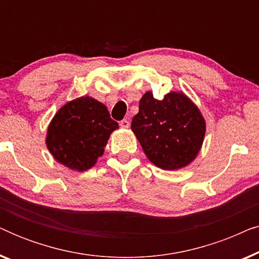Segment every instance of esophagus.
Listing matches in <instances>:
<instances>
[{
  "label": "esophagus",
  "mask_w": 259,
  "mask_h": 259,
  "mask_svg": "<svg viewBox=\"0 0 259 259\" xmlns=\"http://www.w3.org/2000/svg\"><path fill=\"white\" fill-rule=\"evenodd\" d=\"M119 125L121 126L122 128H128V127H130V121L127 119H123V120H121V121H120Z\"/></svg>",
  "instance_id": "esophagus-1"
}]
</instances>
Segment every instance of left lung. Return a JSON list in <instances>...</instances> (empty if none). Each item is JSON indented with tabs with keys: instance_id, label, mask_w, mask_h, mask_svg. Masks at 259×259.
Instances as JSON below:
<instances>
[{
	"instance_id": "8db88e82",
	"label": "left lung",
	"mask_w": 259,
	"mask_h": 259,
	"mask_svg": "<svg viewBox=\"0 0 259 259\" xmlns=\"http://www.w3.org/2000/svg\"><path fill=\"white\" fill-rule=\"evenodd\" d=\"M132 131L145 154L162 169L182 168L196 158L205 136V121L199 109L183 93L166 94L162 100L151 92L139 102Z\"/></svg>"
}]
</instances>
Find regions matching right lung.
<instances>
[{
  "mask_svg": "<svg viewBox=\"0 0 259 259\" xmlns=\"http://www.w3.org/2000/svg\"><path fill=\"white\" fill-rule=\"evenodd\" d=\"M118 122L105 105L90 97L68 102L53 118L47 147L59 162L70 169L86 171L102 155Z\"/></svg>",
  "mask_w": 259,
  "mask_h": 259,
  "instance_id": "obj_1",
  "label": "right lung"
}]
</instances>
